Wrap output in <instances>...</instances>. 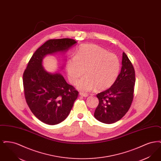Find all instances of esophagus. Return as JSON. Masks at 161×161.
Here are the masks:
<instances>
[{
	"mask_svg": "<svg viewBox=\"0 0 161 161\" xmlns=\"http://www.w3.org/2000/svg\"><path fill=\"white\" fill-rule=\"evenodd\" d=\"M80 95L81 96V97H88V95H87V94L84 93H83V92H80Z\"/></svg>",
	"mask_w": 161,
	"mask_h": 161,
	"instance_id": "1",
	"label": "esophagus"
}]
</instances>
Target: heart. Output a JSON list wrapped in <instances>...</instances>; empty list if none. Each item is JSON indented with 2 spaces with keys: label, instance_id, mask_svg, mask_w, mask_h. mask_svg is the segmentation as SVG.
<instances>
[{
  "label": "heart",
  "instance_id": "1",
  "mask_svg": "<svg viewBox=\"0 0 161 161\" xmlns=\"http://www.w3.org/2000/svg\"><path fill=\"white\" fill-rule=\"evenodd\" d=\"M121 68L116 54L93 44L80 46L74 57L66 61V69L69 81L75 84L84 72L86 75L77 83V88L83 92L95 89L104 91L110 88L118 77Z\"/></svg>",
  "mask_w": 161,
  "mask_h": 161
}]
</instances>
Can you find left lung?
<instances>
[{"label": "left lung", "instance_id": "1", "mask_svg": "<svg viewBox=\"0 0 161 161\" xmlns=\"http://www.w3.org/2000/svg\"><path fill=\"white\" fill-rule=\"evenodd\" d=\"M135 80L133 66L127 55L123 53L121 70L114 84L97 95L99 104L94 113L95 118L105 124L120 120L131 105Z\"/></svg>", "mask_w": 161, "mask_h": 161}]
</instances>
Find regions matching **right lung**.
I'll return each instance as SVG.
<instances>
[{"mask_svg":"<svg viewBox=\"0 0 161 161\" xmlns=\"http://www.w3.org/2000/svg\"><path fill=\"white\" fill-rule=\"evenodd\" d=\"M76 43L72 38L48 40L32 55L23 72L25 100L32 114L43 123L55 125L64 121L79 93L60 74L46 72L43 58L47 54L66 51Z\"/></svg>","mask_w":161,"mask_h":161,"instance_id":"1","label":"right lung"}]
</instances>
